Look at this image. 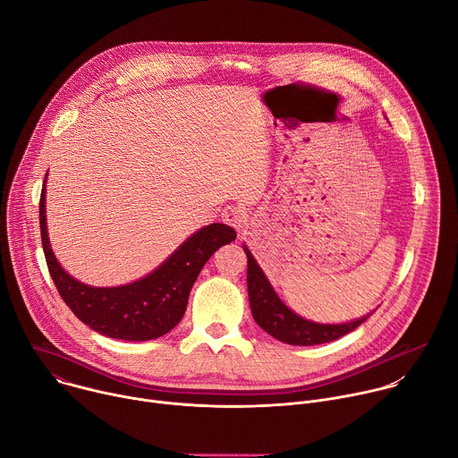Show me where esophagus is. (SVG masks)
<instances>
[{
    "instance_id": "esophagus-1",
    "label": "esophagus",
    "mask_w": 458,
    "mask_h": 458,
    "mask_svg": "<svg viewBox=\"0 0 458 458\" xmlns=\"http://www.w3.org/2000/svg\"><path fill=\"white\" fill-rule=\"evenodd\" d=\"M223 221H226L235 230H244L248 226V212L242 207H226L223 210Z\"/></svg>"
}]
</instances>
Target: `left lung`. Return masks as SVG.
Here are the masks:
<instances>
[{"label": "left lung", "instance_id": "left-lung-1", "mask_svg": "<svg viewBox=\"0 0 458 458\" xmlns=\"http://www.w3.org/2000/svg\"><path fill=\"white\" fill-rule=\"evenodd\" d=\"M242 250L248 257L246 283L251 315L260 328L272 337H276L277 341L293 346H315L332 343L359 328V326L369 317L366 315L343 324H320L302 318L279 299L268 277L257 265L251 251L246 246H242Z\"/></svg>", "mask_w": 458, "mask_h": 458}]
</instances>
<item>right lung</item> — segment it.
I'll list each match as a JSON object with an SVG mask.
<instances>
[{
	"mask_svg": "<svg viewBox=\"0 0 458 458\" xmlns=\"http://www.w3.org/2000/svg\"><path fill=\"white\" fill-rule=\"evenodd\" d=\"M45 181L39 199V226L50 277L74 315L110 339L152 341L168 334L182 318L190 290L207 260L237 237L232 226L214 223L191 233L163 265L140 281L112 288L89 286L64 272L50 248Z\"/></svg>",
	"mask_w": 458,
	"mask_h": 458,
	"instance_id": "right-lung-1",
	"label": "right lung"
}]
</instances>
